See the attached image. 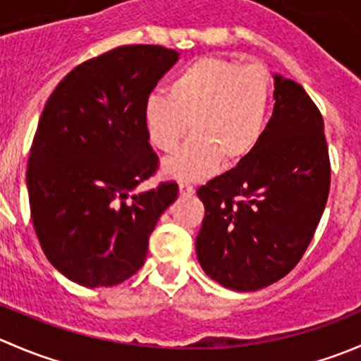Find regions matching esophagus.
<instances>
[{"mask_svg": "<svg viewBox=\"0 0 361 361\" xmlns=\"http://www.w3.org/2000/svg\"><path fill=\"white\" fill-rule=\"evenodd\" d=\"M180 194L185 195V197H190V195L195 194V188L190 183H180Z\"/></svg>", "mask_w": 361, "mask_h": 361, "instance_id": "34e87169", "label": "esophagus"}]
</instances>
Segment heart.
<instances>
[{
  "label": "heart",
  "instance_id": "heart-1",
  "mask_svg": "<svg viewBox=\"0 0 361 361\" xmlns=\"http://www.w3.org/2000/svg\"><path fill=\"white\" fill-rule=\"evenodd\" d=\"M271 80L257 64L199 57L141 108L145 134L154 148L171 154L188 133L190 141L164 162L178 180H202L218 164H235L257 148L267 123Z\"/></svg>",
  "mask_w": 361,
  "mask_h": 361
}]
</instances>
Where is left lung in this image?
Returning <instances> with one entry per match:
<instances>
[{"label": "left lung", "instance_id": "1", "mask_svg": "<svg viewBox=\"0 0 361 361\" xmlns=\"http://www.w3.org/2000/svg\"><path fill=\"white\" fill-rule=\"evenodd\" d=\"M274 111L246 159L197 190L199 264L235 292L285 278L307 250L330 192L323 116L302 85L274 75Z\"/></svg>", "mask_w": 361, "mask_h": 361}]
</instances>
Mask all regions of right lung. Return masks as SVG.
<instances>
[{"instance_id":"right-lung-1","label":"right lung","mask_w":361,"mask_h":361,"mask_svg":"<svg viewBox=\"0 0 361 361\" xmlns=\"http://www.w3.org/2000/svg\"><path fill=\"white\" fill-rule=\"evenodd\" d=\"M178 56L116 47L71 69L43 108L25 173L32 225L50 264L87 288L136 274L178 197L174 181L130 195L159 169L141 108Z\"/></svg>"}]
</instances>
